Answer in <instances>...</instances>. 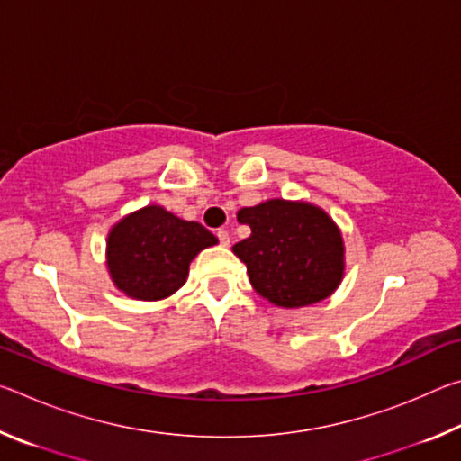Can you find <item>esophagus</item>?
Returning a JSON list of instances; mask_svg holds the SVG:
<instances>
[{
	"mask_svg": "<svg viewBox=\"0 0 461 461\" xmlns=\"http://www.w3.org/2000/svg\"><path fill=\"white\" fill-rule=\"evenodd\" d=\"M217 238H220V244L221 246H230V233H228V230L217 231Z\"/></svg>",
	"mask_w": 461,
	"mask_h": 461,
	"instance_id": "esophagus-1",
	"label": "esophagus"
}]
</instances>
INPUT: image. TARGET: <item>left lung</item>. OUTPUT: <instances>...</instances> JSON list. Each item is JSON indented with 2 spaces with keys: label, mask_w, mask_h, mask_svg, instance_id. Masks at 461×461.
<instances>
[{
  "label": "left lung",
  "mask_w": 461,
  "mask_h": 461,
  "mask_svg": "<svg viewBox=\"0 0 461 461\" xmlns=\"http://www.w3.org/2000/svg\"><path fill=\"white\" fill-rule=\"evenodd\" d=\"M249 238L233 246L254 291L272 305L294 309L330 296L343 278L341 231L323 209L270 199L238 212Z\"/></svg>",
  "instance_id": "obj_1"
}]
</instances>
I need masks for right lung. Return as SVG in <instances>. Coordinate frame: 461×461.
<instances>
[{
  "label": "right lung",
  "instance_id": "right-lung-1",
  "mask_svg": "<svg viewBox=\"0 0 461 461\" xmlns=\"http://www.w3.org/2000/svg\"><path fill=\"white\" fill-rule=\"evenodd\" d=\"M215 244L217 238L201 223L148 205L109 231L107 270L113 285L131 299L160 301L185 285L194 256Z\"/></svg>",
  "mask_w": 461,
  "mask_h": 461
}]
</instances>
